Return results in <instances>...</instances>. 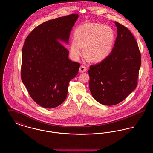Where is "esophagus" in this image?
Here are the masks:
<instances>
[{"instance_id": "esophagus-1", "label": "esophagus", "mask_w": 153, "mask_h": 153, "mask_svg": "<svg viewBox=\"0 0 153 153\" xmlns=\"http://www.w3.org/2000/svg\"><path fill=\"white\" fill-rule=\"evenodd\" d=\"M87 71V68L84 65L80 66V68H79V72L80 73H82V72H85Z\"/></svg>"}]
</instances>
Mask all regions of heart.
<instances>
[{"label": "heart", "instance_id": "1", "mask_svg": "<svg viewBox=\"0 0 153 153\" xmlns=\"http://www.w3.org/2000/svg\"><path fill=\"white\" fill-rule=\"evenodd\" d=\"M74 41L69 51L74 59H78L84 48L85 58L92 62H100L108 57L115 42V33L107 25L87 23L78 26L74 31Z\"/></svg>", "mask_w": 153, "mask_h": 153}]
</instances>
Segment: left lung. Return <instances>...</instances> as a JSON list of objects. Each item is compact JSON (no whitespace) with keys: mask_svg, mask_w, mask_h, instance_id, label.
<instances>
[{"mask_svg":"<svg viewBox=\"0 0 153 153\" xmlns=\"http://www.w3.org/2000/svg\"><path fill=\"white\" fill-rule=\"evenodd\" d=\"M117 36L108 57L90 66L89 89L99 103L114 105L122 102L136 88L141 56L130 31L115 22Z\"/></svg>","mask_w":153,"mask_h":153,"instance_id":"obj_1","label":"left lung"}]
</instances>
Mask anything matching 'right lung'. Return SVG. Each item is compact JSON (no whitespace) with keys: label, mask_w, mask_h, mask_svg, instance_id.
Segmentation results:
<instances>
[{"label":"right lung","mask_w":153,"mask_h":153,"mask_svg":"<svg viewBox=\"0 0 153 153\" xmlns=\"http://www.w3.org/2000/svg\"><path fill=\"white\" fill-rule=\"evenodd\" d=\"M79 15H66L44 22L25 41L22 51L21 79L34 102L46 108L61 104L69 82L78 74L80 64L68 58L70 33Z\"/></svg>","instance_id":"obj_1"}]
</instances>
